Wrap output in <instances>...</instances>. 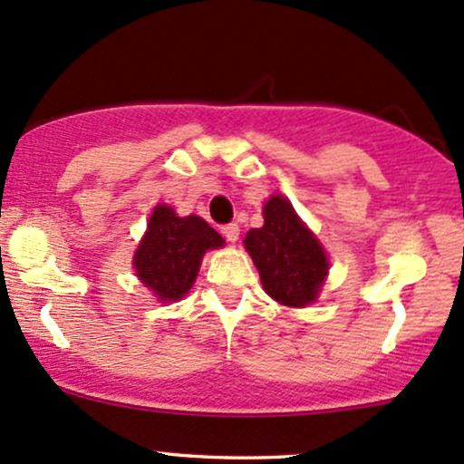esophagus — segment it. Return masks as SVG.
Listing matches in <instances>:
<instances>
[{
    "instance_id": "obj_1",
    "label": "esophagus",
    "mask_w": 464,
    "mask_h": 464,
    "mask_svg": "<svg viewBox=\"0 0 464 464\" xmlns=\"http://www.w3.org/2000/svg\"><path fill=\"white\" fill-rule=\"evenodd\" d=\"M222 233L228 242H236L237 236H240V227H237V224H224Z\"/></svg>"
}]
</instances>
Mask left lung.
I'll list each match as a JSON object with an SVG mask.
<instances>
[{"label": "left lung", "mask_w": 464, "mask_h": 464, "mask_svg": "<svg viewBox=\"0 0 464 464\" xmlns=\"http://www.w3.org/2000/svg\"><path fill=\"white\" fill-rule=\"evenodd\" d=\"M262 213L264 224L246 233L244 246L264 290L284 306L304 308L317 302L330 268L322 242L284 196L268 198Z\"/></svg>", "instance_id": "8db88e82"}]
</instances>
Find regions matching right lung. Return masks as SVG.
<instances>
[{"label":"right lung","mask_w":464,"mask_h":464,"mask_svg":"<svg viewBox=\"0 0 464 464\" xmlns=\"http://www.w3.org/2000/svg\"><path fill=\"white\" fill-rule=\"evenodd\" d=\"M222 236L198 216L180 218L158 205L134 253L136 275L158 302H178L189 293L208 248H220Z\"/></svg>","instance_id":"1"}]
</instances>
